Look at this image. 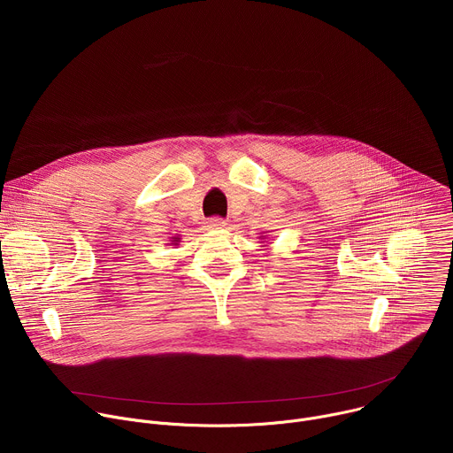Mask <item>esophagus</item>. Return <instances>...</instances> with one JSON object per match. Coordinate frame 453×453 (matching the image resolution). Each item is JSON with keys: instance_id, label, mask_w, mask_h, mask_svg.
<instances>
[{"instance_id": "esophagus-1", "label": "esophagus", "mask_w": 453, "mask_h": 453, "mask_svg": "<svg viewBox=\"0 0 453 453\" xmlns=\"http://www.w3.org/2000/svg\"><path fill=\"white\" fill-rule=\"evenodd\" d=\"M208 227H210V229H222V227H226V220H224V219H219V217L210 219V220H208Z\"/></svg>"}]
</instances>
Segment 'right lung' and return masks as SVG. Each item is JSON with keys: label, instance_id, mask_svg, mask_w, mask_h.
Returning a JSON list of instances; mask_svg holds the SVG:
<instances>
[{"label": "right lung", "instance_id": "obj_1", "mask_svg": "<svg viewBox=\"0 0 453 453\" xmlns=\"http://www.w3.org/2000/svg\"><path fill=\"white\" fill-rule=\"evenodd\" d=\"M177 242H180V238H179V236H173V238H172V243L177 245Z\"/></svg>", "mask_w": 453, "mask_h": 453}]
</instances>
